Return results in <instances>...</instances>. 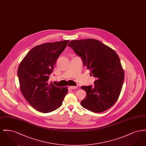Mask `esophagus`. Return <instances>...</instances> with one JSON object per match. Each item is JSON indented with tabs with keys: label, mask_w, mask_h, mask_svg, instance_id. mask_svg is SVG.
<instances>
[{
	"label": "esophagus",
	"mask_w": 146,
	"mask_h": 146,
	"mask_svg": "<svg viewBox=\"0 0 146 146\" xmlns=\"http://www.w3.org/2000/svg\"><path fill=\"white\" fill-rule=\"evenodd\" d=\"M76 88H77V86H70L68 87L69 90H73V89H75Z\"/></svg>",
	"instance_id": "34e87169"
}]
</instances>
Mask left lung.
<instances>
[{"instance_id": "left-lung-1", "label": "left lung", "mask_w": 146, "mask_h": 146, "mask_svg": "<svg viewBox=\"0 0 146 146\" xmlns=\"http://www.w3.org/2000/svg\"><path fill=\"white\" fill-rule=\"evenodd\" d=\"M68 46L82 57L84 66L97 78L94 86H81L86 92L81 105L95 113L108 110L118 100L124 80V72L117 54L94 39L72 40Z\"/></svg>"}]
</instances>
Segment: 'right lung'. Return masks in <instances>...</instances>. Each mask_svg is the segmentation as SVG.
<instances>
[{"label":"right lung","mask_w":146,"mask_h":146,"mask_svg":"<svg viewBox=\"0 0 146 146\" xmlns=\"http://www.w3.org/2000/svg\"><path fill=\"white\" fill-rule=\"evenodd\" d=\"M70 40L46 42L31 49L22 60L17 70L23 96L35 110L49 113L59 108L66 95L67 87L49 84V76L60 54Z\"/></svg>","instance_id":"obj_1"}]
</instances>
